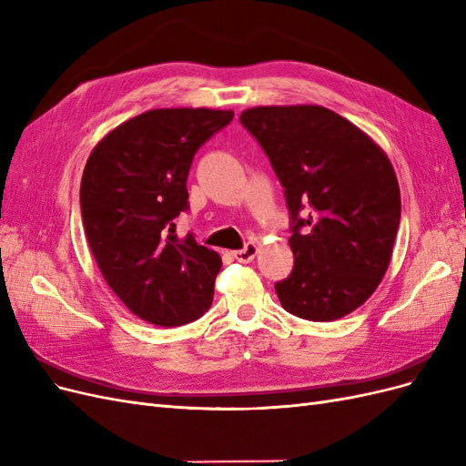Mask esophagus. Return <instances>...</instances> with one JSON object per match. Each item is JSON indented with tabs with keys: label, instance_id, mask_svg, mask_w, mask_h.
Segmentation results:
<instances>
[{
	"label": "esophagus",
	"instance_id": "1",
	"mask_svg": "<svg viewBox=\"0 0 466 466\" xmlns=\"http://www.w3.org/2000/svg\"><path fill=\"white\" fill-rule=\"evenodd\" d=\"M257 255H258V245H257V243H248L245 248L233 252V257H235L238 262H243V264L252 262V260H255Z\"/></svg>",
	"mask_w": 466,
	"mask_h": 466
}]
</instances>
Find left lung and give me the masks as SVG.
<instances>
[{"instance_id":"8db88e82","label":"left lung","mask_w":466,"mask_h":466,"mask_svg":"<svg viewBox=\"0 0 466 466\" xmlns=\"http://www.w3.org/2000/svg\"><path fill=\"white\" fill-rule=\"evenodd\" d=\"M241 124L286 188L295 266L276 284L281 307L315 322L356 311L383 279L400 223L387 153L319 105L247 108Z\"/></svg>"}]
</instances>
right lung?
<instances>
[{
  "instance_id": "1",
  "label": "right lung",
  "mask_w": 466,
  "mask_h": 466,
  "mask_svg": "<svg viewBox=\"0 0 466 466\" xmlns=\"http://www.w3.org/2000/svg\"><path fill=\"white\" fill-rule=\"evenodd\" d=\"M233 110L153 108L98 142L81 178L86 237L108 288L142 320L180 327L214 299L221 257L178 238L173 219L188 208L194 153Z\"/></svg>"
}]
</instances>
